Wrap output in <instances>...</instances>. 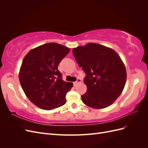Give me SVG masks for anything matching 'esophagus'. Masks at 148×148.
<instances>
[{"label": "esophagus", "mask_w": 148, "mask_h": 148, "mask_svg": "<svg viewBox=\"0 0 148 148\" xmlns=\"http://www.w3.org/2000/svg\"><path fill=\"white\" fill-rule=\"evenodd\" d=\"M82 82V79H80V78H78L77 79V81H76L75 82H74L73 83V84H74V86H77V85L78 84H79V83H80Z\"/></svg>", "instance_id": "1"}]
</instances>
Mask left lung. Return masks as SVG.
I'll return each mask as SVG.
<instances>
[{"label":"left lung","instance_id":"8db88e82","mask_svg":"<svg viewBox=\"0 0 148 148\" xmlns=\"http://www.w3.org/2000/svg\"><path fill=\"white\" fill-rule=\"evenodd\" d=\"M72 52L86 73L87 91L82 96L84 104L95 109L110 106L122 92L127 79L126 69L118 53L96 43L77 47Z\"/></svg>","mask_w":148,"mask_h":148}]
</instances>
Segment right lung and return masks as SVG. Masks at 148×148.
I'll list each match as a JSON object with an SVG mask.
<instances>
[{"instance_id": "add662e5", "label": "right lung", "mask_w": 148, "mask_h": 148, "mask_svg": "<svg viewBox=\"0 0 148 148\" xmlns=\"http://www.w3.org/2000/svg\"><path fill=\"white\" fill-rule=\"evenodd\" d=\"M69 48L55 42L31 50L25 57L19 73L21 86L31 102L44 110H52L66 103L73 83L64 82L58 70Z\"/></svg>"}]
</instances>
